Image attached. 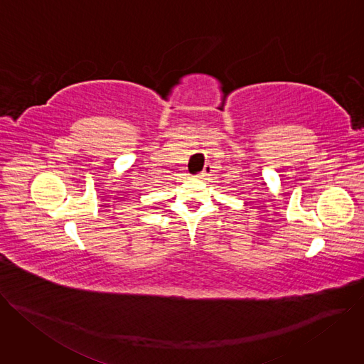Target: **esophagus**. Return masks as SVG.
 Segmentation results:
<instances>
[{
  "label": "esophagus",
  "instance_id": "obj_1",
  "mask_svg": "<svg viewBox=\"0 0 364 364\" xmlns=\"http://www.w3.org/2000/svg\"><path fill=\"white\" fill-rule=\"evenodd\" d=\"M212 171H213V166H212V164H205L204 170L198 174V178H201V180H207V178L210 177Z\"/></svg>",
  "mask_w": 364,
  "mask_h": 364
}]
</instances>
